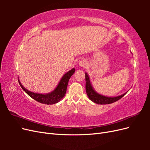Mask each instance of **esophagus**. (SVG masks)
I'll list each match as a JSON object with an SVG mask.
<instances>
[{
    "label": "esophagus",
    "instance_id": "1",
    "mask_svg": "<svg viewBox=\"0 0 150 150\" xmlns=\"http://www.w3.org/2000/svg\"><path fill=\"white\" fill-rule=\"evenodd\" d=\"M79 65L82 67H85L86 66H87V62H86V61L84 59L81 60L79 62Z\"/></svg>",
    "mask_w": 150,
    "mask_h": 150
}]
</instances>
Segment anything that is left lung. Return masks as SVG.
Segmentation results:
<instances>
[{
    "instance_id": "obj_1",
    "label": "left lung",
    "mask_w": 150,
    "mask_h": 150,
    "mask_svg": "<svg viewBox=\"0 0 150 150\" xmlns=\"http://www.w3.org/2000/svg\"><path fill=\"white\" fill-rule=\"evenodd\" d=\"M85 78L86 93H87L88 96L90 99V100H91L94 103H96L98 104H107L115 103L117 100H119L121 98L123 97L127 93L126 92L123 94L121 95V96L117 97H108L103 96L101 94L97 93L94 90L91 84L89 76L86 72L85 73Z\"/></svg>"
}]
</instances>
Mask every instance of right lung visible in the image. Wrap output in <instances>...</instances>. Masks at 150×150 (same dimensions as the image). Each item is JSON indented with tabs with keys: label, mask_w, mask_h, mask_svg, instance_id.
Masks as SVG:
<instances>
[{
	"label": "right lung",
	"mask_w": 150,
	"mask_h": 150,
	"mask_svg": "<svg viewBox=\"0 0 150 150\" xmlns=\"http://www.w3.org/2000/svg\"><path fill=\"white\" fill-rule=\"evenodd\" d=\"M74 68L72 69L69 71H68L67 73H66L62 76V78H61L60 82L59 83L56 88L54 89L53 91L48 94H42L30 92L23 87V86H22L20 83L19 80V83L22 89H23L30 97L34 99V100L45 104H53L60 101L65 96L68 82H69V80L71 76L74 73Z\"/></svg>",
	"instance_id": "add662e5"
}]
</instances>
